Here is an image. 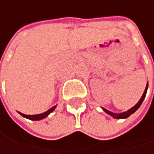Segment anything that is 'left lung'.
I'll list each match as a JSON object with an SVG mask.
<instances>
[{
  "instance_id": "1",
  "label": "left lung",
  "mask_w": 154,
  "mask_h": 154,
  "mask_svg": "<svg viewBox=\"0 0 154 154\" xmlns=\"http://www.w3.org/2000/svg\"><path fill=\"white\" fill-rule=\"evenodd\" d=\"M147 89H148V83H147V85H146V88H145V90H144V92H143V94L142 98L140 99V100L136 103V105H134L132 109H128V110H127V111H125V112H123V113H120V114H116V113H113V112H111V111L107 110L106 109H103V108H102V109H103L107 114H109V115H110L111 116H113L114 118H117V119L126 118V117H128L130 115L134 114V112H135V111L140 108L141 104L143 103V100H144V98H145V96H146Z\"/></svg>"
}]
</instances>
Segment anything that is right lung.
Returning a JSON list of instances; mask_svg holds the SVG:
<instances>
[{
    "label": "right lung",
    "mask_w": 154,
    "mask_h": 154,
    "mask_svg": "<svg viewBox=\"0 0 154 154\" xmlns=\"http://www.w3.org/2000/svg\"><path fill=\"white\" fill-rule=\"evenodd\" d=\"M54 109H55V106L53 107V108H51V109H48L47 111H45V112H44V113H42V114H38V115H25V114H22V113H20V112H19V113L22 116H24V117H26V118H28V119H30V120H41V119L46 117L51 112H53V111L54 110Z\"/></svg>",
    "instance_id": "obj_1"
}]
</instances>
